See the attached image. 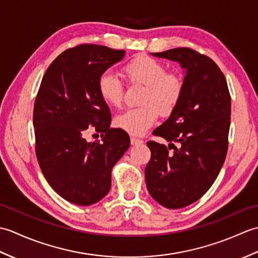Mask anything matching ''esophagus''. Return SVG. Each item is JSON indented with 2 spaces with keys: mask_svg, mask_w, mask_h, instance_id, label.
<instances>
[{
  "mask_svg": "<svg viewBox=\"0 0 258 258\" xmlns=\"http://www.w3.org/2000/svg\"><path fill=\"white\" fill-rule=\"evenodd\" d=\"M142 143H143V140L134 138V136L131 138V144H132V145H138V144H142Z\"/></svg>",
  "mask_w": 258,
  "mask_h": 258,
  "instance_id": "obj_1",
  "label": "esophagus"
}]
</instances>
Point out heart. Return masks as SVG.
<instances>
[{
  "mask_svg": "<svg viewBox=\"0 0 258 258\" xmlns=\"http://www.w3.org/2000/svg\"><path fill=\"white\" fill-rule=\"evenodd\" d=\"M128 83L144 85L141 106L130 108L114 119L118 128L133 135H142L156 123L158 113L169 115L177 107L184 93V80L177 72L166 71L162 62L140 54L122 68ZM97 91L102 100L114 107L123 102V84L109 71L103 72L97 81Z\"/></svg>",
  "mask_w": 258,
  "mask_h": 258,
  "instance_id": "obj_1",
  "label": "heart"
}]
</instances>
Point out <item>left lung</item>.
<instances>
[{"mask_svg": "<svg viewBox=\"0 0 258 258\" xmlns=\"http://www.w3.org/2000/svg\"><path fill=\"white\" fill-rule=\"evenodd\" d=\"M152 55L176 61L186 70L182 100L153 132L169 145L147 142L152 156L145 167L151 196L176 210L200 200L221 172L228 149L231 94L223 72L204 54L178 47Z\"/></svg>", "mask_w": 258, "mask_h": 258, "instance_id": "8db88e82", "label": "left lung"}]
</instances>
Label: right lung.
Returning a JSON list of instances; mask_svg holds the SVG:
<instances>
[{"label": "right lung", "mask_w": 258, "mask_h": 258, "mask_svg": "<svg viewBox=\"0 0 258 258\" xmlns=\"http://www.w3.org/2000/svg\"><path fill=\"white\" fill-rule=\"evenodd\" d=\"M125 51L96 44L71 47L43 76L34 103L35 154L44 177L73 204H95L111 188L113 166L130 147L125 131L111 128V113L97 91L100 75ZM93 128L102 141L87 142Z\"/></svg>", "instance_id": "add662e5"}]
</instances>
